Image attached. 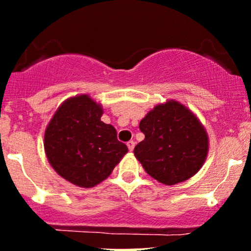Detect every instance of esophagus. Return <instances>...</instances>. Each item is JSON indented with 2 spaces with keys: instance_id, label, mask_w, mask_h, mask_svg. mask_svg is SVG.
Returning a JSON list of instances; mask_svg holds the SVG:
<instances>
[{
  "instance_id": "esophagus-1",
  "label": "esophagus",
  "mask_w": 251,
  "mask_h": 251,
  "mask_svg": "<svg viewBox=\"0 0 251 251\" xmlns=\"http://www.w3.org/2000/svg\"><path fill=\"white\" fill-rule=\"evenodd\" d=\"M127 147H128V151H132L133 148H135V142H133V141H128L127 142Z\"/></svg>"
}]
</instances>
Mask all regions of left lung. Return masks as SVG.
<instances>
[{
	"label": "left lung",
	"instance_id": "1",
	"mask_svg": "<svg viewBox=\"0 0 251 251\" xmlns=\"http://www.w3.org/2000/svg\"><path fill=\"white\" fill-rule=\"evenodd\" d=\"M144 140L135 147L146 173L166 186L189 179L206 160L209 136L196 114L177 100L156 104L141 120Z\"/></svg>",
	"mask_w": 251,
	"mask_h": 251
}]
</instances>
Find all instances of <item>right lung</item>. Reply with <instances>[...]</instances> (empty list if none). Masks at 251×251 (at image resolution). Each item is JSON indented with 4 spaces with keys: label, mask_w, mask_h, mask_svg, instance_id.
Here are the masks:
<instances>
[{
    "label": "right lung",
    "mask_w": 251,
    "mask_h": 251,
    "mask_svg": "<svg viewBox=\"0 0 251 251\" xmlns=\"http://www.w3.org/2000/svg\"><path fill=\"white\" fill-rule=\"evenodd\" d=\"M103 108L88 95L65 100L45 131L48 163L59 176L82 188L97 186L128 151L116 130L100 118Z\"/></svg>",
    "instance_id": "right-lung-1"
}]
</instances>
